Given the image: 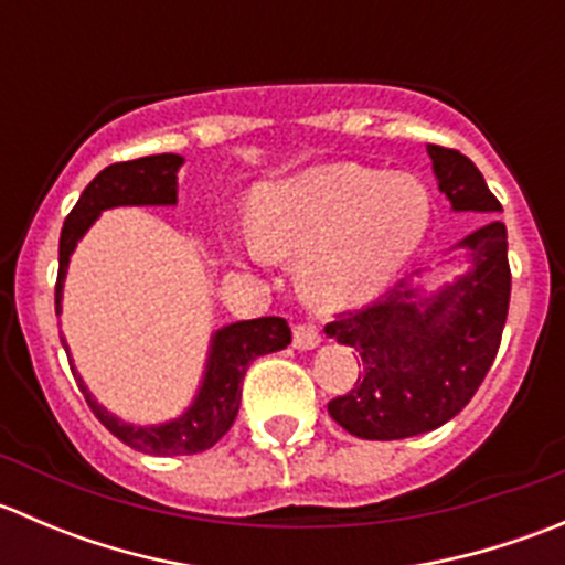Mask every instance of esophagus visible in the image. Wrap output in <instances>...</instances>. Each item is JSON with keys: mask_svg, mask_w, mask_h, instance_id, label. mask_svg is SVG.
<instances>
[{"mask_svg": "<svg viewBox=\"0 0 565 565\" xmlns=\"http://www.w3.org/2000/svg\"><path fill=\"white\" fill-rule=\"evenodd\" d=\"M322 344V333L315 324H295V347L298 350H315Z\"/></svg>", "mask_w": 565, "mask_h": 565, "instance_id": "34e87169", "label": "esophagus"}]
</instances>
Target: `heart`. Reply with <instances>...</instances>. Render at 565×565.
Here are the masks:
<instances>
[{
  "label": "heart",
  "mask_w": 565,
  "mask_h": 565,
  "mask_svg": "<svg viewBox=\"0 0 565 565\" xmlns=\"http://www.w3.org/2000/svg\"><path fill=\"white\" fill-rule=\"evenodd\" d=\"M429 226L431 196L418 177L324 163L256 188L243 254L300 259V298L333 315L380 298L418 256Z\"/></svg>",
  "instance_id": "heart-1"
}]
</instances>
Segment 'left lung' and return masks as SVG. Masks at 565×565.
I'll return each mask as SVG.
<instances>
[{
  "mask_svg": "<svg viewBox=\"0 0 565 565\" xmlns=\"http://www.w3.org/2000/svg\"><path fill=\"white\" fill-rule=\"evenodd\" d=\"M431 172L454 213H503L476 163L429 145ZM467 270L426 292L398 281L377 303L339 315L330 339L355 347L363 377L328 404L330 418L361 440H402L448 424L487 377L509 317L511 270L503 221H489L457 246ZM420 276V270L415 273Z\"/></svg>",
  "mask_w": 565,
  "mask_h": 565,
  "instance_id": "8db88e82",
  "label": "left lung"
}]
</instances>
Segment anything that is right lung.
<instances>
[{
  "instance_id": "obj_1",
  "label": "right lung",
  "mask_w": 565,
  "mask_h": 565,
  "mask_svg": "<svg viewBox=\"0 0 565 565\" xmlns=\"http://www.w3.org/2000/svg\"><path fill=\"white\" fill-rule=\"evenodd\" d=\"M182 163H185V158L174 156V152L111 163L84 188L60 235V273H56L54 295L56 315H62V289H65L67 265H71L73 250L87 235L89 226L100 218L104 210L111 207H145V204L147 207H172L177 204V172H180ZM289 341H292V330H289L287 319L281 317L243 319V322L218 328L210 339L207 363H204L202 383H199L193 402L177 418L150 426L128 424V420L108 413L84 385L73 361L71 369L95 418L117 440H122L134 451L152 454V457H182V454L207 451L230 431V426L237 418V409H241L243 377H246L248 366L259 355L284 350ZM62 347H65V352H71L65 339H62Z\"/></svg>"
}]
</instances>
